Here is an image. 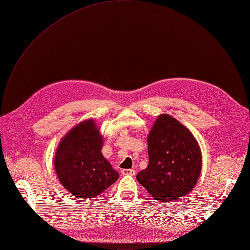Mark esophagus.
<instances>
[{"label": "esophagus", "mask_w": 250, "mask_h": 250, "mask_svg": "<svg viewBox=\"0 0 250 250\" xmlns=\"http://www.w3.org/2000/svg\"><path fill=\"white\" fill-rule=\"evenodd\" d=\"M123 175H129V176H135V171L133 169H125L123 170Z\"/></svg>", "instance_id": "obj_1"}]
</instances>
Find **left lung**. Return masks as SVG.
<instances>
[{"label":"left lung","instance_id":"1","mask_svg":"<svg viewBox=\"0 0 250 250\" xmlns=\"http://www.w3.org/2000/svg\"><path fill=\"white\" fill-rule=\"evenodd\" d=\"M147 168L136 175L155 200L169 202L189 193L196 186L202 168L200 146L177 119L161 114L148 136Z\"/></svg>","mask_w":250,"mask_h":250}]
</instances>
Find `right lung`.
<instances>
[{
    "mask_svg": "<svg viewBox=\"0 0 250 250\" xmlns=\"http://www.w3.org/2000/svg\"><path fill=\"white\" fill-rule=\"evenodd\" d=\"M103 143L93 119L80 122L61 139L54 157L55 172L73 196L94 198L119 179V173L101 152Z\"/></svg>",
    "mask_w": 250,
    "mask_h": 250,
    "instance_id": "add662e5",
    "label": "right lung"
}]
</instances>
